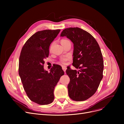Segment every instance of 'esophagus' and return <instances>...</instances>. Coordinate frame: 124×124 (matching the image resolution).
<instances>
[{
  "instance_id": "1",
  "label": "esophagus",
  "mask_w": 124,
  "mask_h": 124,
  "mask_svg": "<svg viewBox=\"0 0 124 124\" xmlns=\"http://www.w3.org/2000/svg\"><path fill=\"white\" fill-rule=\"evenodd\" d=\"M62 68L63 70L64 71V72H65V71H66V69H67L66 67L65 66H62Z\"/></svg>"
}]
</instances>
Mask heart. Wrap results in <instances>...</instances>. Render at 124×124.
I'll return each instance as SVG.
<instances>
[{"mask_svg": "<svg viewBox=\"0 0 124 124\" xmlns=\"http://www.w3.org/2000/svg\"><path fill=\"white\" fill-rule=\"evenodd\" d=\"M68 40H62V41H61V43H64V42H66V41H67ZM70 58V57L69 56H65V57H63V58H62L61 59V63H65L68 59H69Z\"/></svg>", "mask_w": 124, "mask_h": 124, "instance_id": "obj_1", "label": "heart"}]
</instances>
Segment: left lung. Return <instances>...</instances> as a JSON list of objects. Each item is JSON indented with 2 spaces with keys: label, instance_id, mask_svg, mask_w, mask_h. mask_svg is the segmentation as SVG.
<instances>
[{
  "label": "left lung",
  "instance_id": "8db88e82",
  "mask_svg": "<svg viewBox=\"0 0 124 124\" xmlns=\"http://www.w3.org/2000/svg\"><path fill=\"white\" fill-rule=\"evenodd\" d=\"M60 36L66 37L73 43L72 65L79 69L77 71L67 67L69 96L75 101H85L95 93L103 77V61L100 47L92 35L79 28L64 29Z\"/></svg>",
  "mask_w": 124,
  "mask_h": 124
}]
</instances>
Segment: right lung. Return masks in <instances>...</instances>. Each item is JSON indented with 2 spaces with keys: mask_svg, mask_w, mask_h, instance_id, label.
I'll use <instances>...</instances> for the list:
<instances>
[{
  "mask_svg": "<svg viewBox=\"0 0 124 124\" xmlns=\"http://www.w3.org/2000/svg\"><path fill=\"white\" fill-rule=\"evenodd\" d=\"M60 30L39 31L25 42L19 59L18 73L29 98L39 105H48L54 99V90L64 72L56 65L50 73L44 68V59L49 54L51 43Z\"/></svg>",
  "mask_w": 124,
  "mask_h": 124,
  "instance_id": "right-lung-1",
  "label": "right lung"
}]
</instances>
